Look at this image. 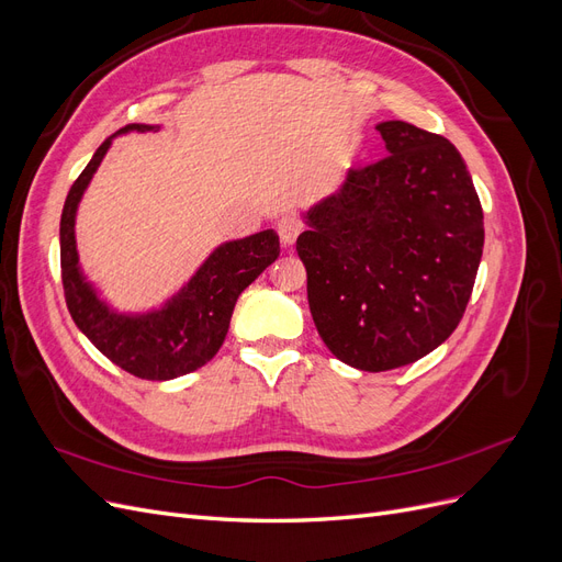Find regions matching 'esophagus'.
<instances>
[{
  "mask_svg": "<svg viewBox=\"0 0 562 562\" xmlns=\"http://www.w3.org/2000/svg\"><path fill=\"white\" fill-rule=\"evenodd\" d=\"M277 232H279V236H281V244L285 246V248H291L293 244H295V239H297V234L302 232V223H300V217L297 215H283L279 223H277Z\"/></svg>",
  "mask_w": 562,
  "mask_h": 562,
  "instance_id": "esophagus-1",
  "label": "esophagus"
}]
</instances>
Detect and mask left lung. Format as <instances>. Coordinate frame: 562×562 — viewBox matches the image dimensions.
I'll list each match as a JSON object with an SVG mask.
<instances>
[{
  "label": "left lung",
  "mask_w": 562,
  "mask_h": 562,
  "mask_svg": "<svg viewBox=\"0 0 562 562\" xmlns=\"http://www.w3.org/2000/svg\"><path fill=\"white\" fill-rule=\"evenodd\" d=\"M389 155L356 166L297 236L307 297L326 347L351 368L419 361L462 321L483 255V209L457 147L382 122Z\"/></svg>",
  "instance_id": "left-lung-1"
}]
</instances>
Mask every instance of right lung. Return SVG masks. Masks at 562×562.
Here are the masks:
<instances>
[{
  "label": "right lung",
  "instance_id": "obj_1",
  "mask_svg": "<svg viewBox=\"0 0 562 562\" xmlns=\"http://www.w3.org/2000/svg\"><path fill=\"white\" fill-rule=\"evenodd\" d=\"M128 124L116 133L151 131ZM110 140L98 147L67 192L60 215V277L67 310L100 353L140 380H173L209 363L223 347L236 297L279 258V234L265 229L220 246L194 279L164 310L147 316H116L83 281L75 244L77 203L103 161Z\"/></svg>",
  "mask_w": 562,
  "mask_h": 562
}]
</instances>
